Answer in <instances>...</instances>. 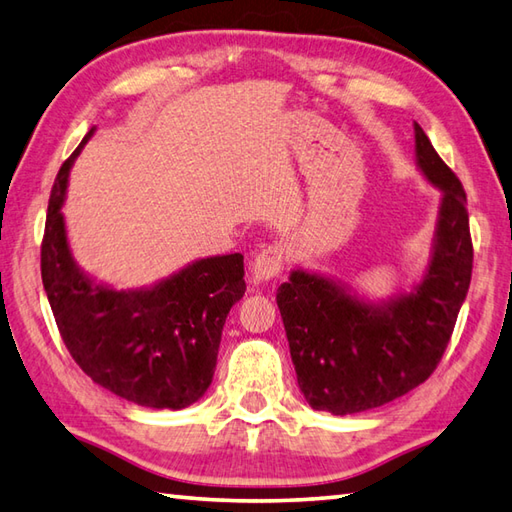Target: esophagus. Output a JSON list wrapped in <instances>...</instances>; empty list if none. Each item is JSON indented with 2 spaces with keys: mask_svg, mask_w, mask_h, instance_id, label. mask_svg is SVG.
<instances>
[{
  "mask_svg": "<svg viewBox=\"0 0 512 512\" xmlns=\"http://www.w3.org/2000/svg\"><path fill=\"white\" fill-rule=\"evenodd\" d=\"M283 265H285V247L278 243L265 247L252 263L254 285H263V283H269V280H274L280 274Z\"/></svg>",
  "mask_w": 512,
  "mask_h": 512,
  "instance_id": "34e87169",
  "label": "esophagus"
}]
</instances>
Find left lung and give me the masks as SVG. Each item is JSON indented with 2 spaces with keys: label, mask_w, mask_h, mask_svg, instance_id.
I'll return each mask as SVG.
<instances>
[{
  "label": "left lung",
  "mask_w": 512,
  "mask_h": 512,
  "mask_svg": "<svg viewBox=\"0 0 512 512\" xmlns=\"http://www.w3.org/2000/svg\"><path fill=\"white\" fill-rule=\"evenodd\" d=\"M415 165L440 190L431 256L409 291L371 300L342 280L291 269L276 302L311 409L353 415L393 402L435 371L473 271L466 194L420 125Z\"/></svg>",
  "instance_id": "obj_1"
}]
</instances>
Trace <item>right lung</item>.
I'll list each match as a JSON object with an SVG mask.
<instances>
[{"mask_svg": "<svg viewBox=\"0 0 512 512\" xmlns=\"http://www.w3.org/2000/svg\"><path fill=\"white\" fill-rule=\"evenodd\" d=\"M92 128L52 185L41 280L70 356L92 382L148 409L179 411L210 389L229 309L245 296L241 254L198 258L137 289H114L72 256L66 218L70 168Z\"/></svg>", "mask_w": 512, "mask_h": 512, "instance_id": "right-lung-1", "label": "right lung"}]
</instances>
